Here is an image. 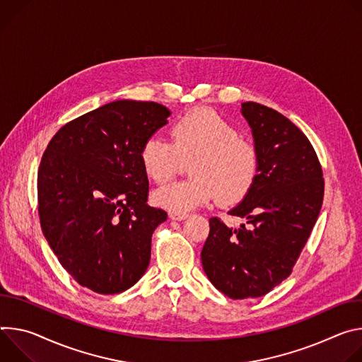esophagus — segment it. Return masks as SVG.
I'll return each instance as SVG.
<instances>
[{
  "mask_svg": "<svg viewBox=\"0 0 362 362\" xmlns=\"http://www.w3.org/2000/svg\"><path fill=\"white\" fill-rule=\"evenodd\" d=\"M188 217V214L187 213H180V211H170V218H173V220H178V221H181V220H185Z\"/></svg>",
  "mask_w": 362,
  "mask_h": 362,
  "instance_id": "1",
  "label": "esophagus"
}]
</instances>
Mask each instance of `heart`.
I'll return each mask as SVG.
<instances>
[{"label": "heart", "instance_id": "heart-1", "mask_svg": "<svg viewBox=\"0 0 362 362\" xmlns=\"http://www.w3.org/2000/svg\"><path fill=\"white\" fill-rule=\"evenodd\" d=\"M170 135L171 142L158 136L144 142L139 155L145 174L163 185L188 163L191 177L158 189V206L185 213L214 198L235 204L250 192L259 174V149L218 112L191 109L175 120Z\"/></svg>", "mask_w": 362, "mask_h": 362}]
</instances>
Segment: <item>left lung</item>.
<instances>
[{
    "instance_id": "obj_1",
    "label": "left lung",
    "mask_w": 362,
    "mask_h": 362,
    "mask_svg": "<svg viewBox=\"0 0 362 362\" xmlns=\"http://www.w3.org/2000/svg\"><path fill=\"white\" fill-rule=\"evenodd\" d=\"M260 164L256 182L230 216L238 228L210 218L202 263L210 282L231 299L260 298L292 273L322 207V167L306 135L277 110L242 103Z\"/></svg>"
}]
</instances>
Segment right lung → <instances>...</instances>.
I'll return each instance as SVG.
<instances>
[{"label": "right lung", "instance_id": "1", "mask_svg": "<svg viewBox=\"0 0 362 362\" xmlns=\"http://www.w3.org/2000/svg\"><path fill=\"white\" fill-rule=\"evenodd\" d=\"M170 113L155 102L116 100L70 120L49 142L37 174L40 224L80 286L115 295L145 273L167 211L146 204L139 153Z\"/></svg>", "mask_w": 362, "mask_h": 362}]
</instances>
